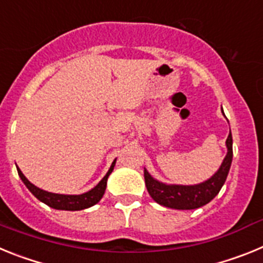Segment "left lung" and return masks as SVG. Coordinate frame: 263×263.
I'll use <instances>...</instances> for the list:
<instances>
[{
    "instance_id": "left-lung-1",
    "label": "left lung",
    "mask_w": 263,
    "mask_h": 263,
    "mask_svg": "<svg viewBox=\"0 0 263 263\" xmlns=\"http://www.w3.org/2000/svg\"><path fill=\"white\" fill-rule=\"evenodd\" d=\"M232 134L229 133L227 138L228 154L222 162L221 167L217 173L208 179L206 182L196 185H167L159 183L152 178L147 173V170H143L145 175L146 188H147L150 196L160 205L174 210H195L199 206L205 205L210 203L213 197L220 192L222 184L227 180L228 173L231 168L232 157H233V148H232Z\"/></svg>"
}]
</instances>
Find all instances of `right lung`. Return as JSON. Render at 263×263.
Listing matches in <instances>:
<instances>
[{"instance_id": "add662e5", "label": "right lung", "mask_w": 263, "mask_h": 263, "mask_svg": "<svg viewBox=\"0 0 263 263\" xmlns=\"http://www.w3.org/2000/svg\"><path fill=\"white\" fill-rule=\"evenodd\" d=\"M116 164V160L111 163L110 168L106 173V175L101 179V182L96 185L95 188H92L90 191L85 192L83 195H59V194H51V192L43 191L41 188L35 187L34 184L29 182L26 179V176L23 175L22 171L20 168L18 170V175L21 176L22 182L25 183L27 188L30 190L34 196L38 199V200L43 201L45 204H47L48 206L53 208V210H63V211H80L85 210V208H89V206L95 205V204L99 203L103 197L104 192H105L106 188V180H108V176L110 175V173L113 171Z\"/></svg>"}]
</instances>
